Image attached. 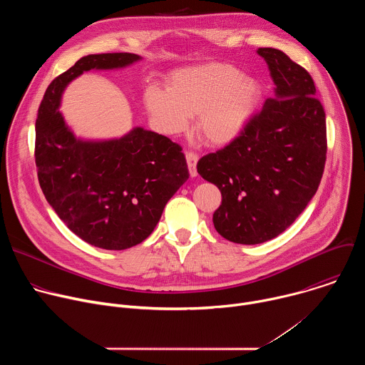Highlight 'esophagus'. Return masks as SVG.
I'll return each mask as SVG.
<instances>
[{
  "mask_svg": "<svg viewBox=\"0 0 365 365\" xmlns=\"http://www.w3.org/2000/svg\"><path fill=\"white\" fill-rule=\"evenodd\" d=\"M186 162H187V168H189V173L192 178H195L197 175L196 172V165H197V155L192 151H186Z\"/></svg>",
  "mask_w": 365,
  "mask_h": 365,
  "instance_id": "34e87169",
  "label": "esophagus"
}]
</instances>
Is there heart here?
I'll list each match as a JSON object with an SVG mask.
<instances>
[{
  "instance_id": "b5f03b06",
  "label": "heart",
  "mask_w": 365,
  "mask_h": 365,
  "mask_svg": "<svg viewBox=\"0 0 365 365\" xmlns=\"http://www.w3.org/2000/svg\"><path fill=\"white\" fill-rule=\"evenodd\" d=\"M262 99V82L221 62L176 69L168 76L166 89L151 85L143 93L145 111L162 133L180 134L196 115V133L215 147L244 133Z\"/></svg>"
}]
</instances>
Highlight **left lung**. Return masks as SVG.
<instances>
[{
  "label": "left lung",
  "instance_id": "obj_1",
  "mask_svg": "<svg viewBox=\"0 0 365 365\" xmlns=\"http://www.w3.org/2000/svg\"><path fill=\"white\" fill-rule=\"evenodd\" d=\"M274 96L225 148L206 154L197 173L218 186L214 227L254 245L286 231L315 196L327 160V120L312 76L282 50L259 47Z\"/></svg>",
  "mask_w": 365,
  "mask_h": 365
}]
</instances>
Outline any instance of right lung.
Here are the masks:
<instances>
[{
    "label": "right lung",
    "mask_w": 365,
    "mask_h": 365,
    "mask_svg": "<svg viewBox=\"0 0 365 365\" xmlns=\"http://www.w3.org/2000/svg\"><path fill=\"white\" fill-rule=\"evenodd\" d=\"M143 58L99 53L81 58L48 85L36 120L40 187L58 217L88 244L125 250L158 225L168 200L189 179L180 145L143 127L121 137H78L59 111L68 85L89 71H117Z\"/></svg>",
    "instance_id": "add662e5"
}]
</instances>
